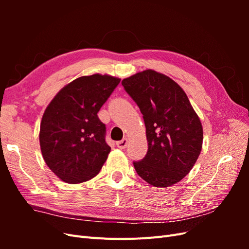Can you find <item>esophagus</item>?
Instances as JSON below:
<instances>
[{"label":"esophagus","mask_w":249,"mask_h":249,"mask_svg":"<svg viewBox=\"0 0 249 249\" xmlns=\"http://www.w3.org/2000/svg\"><path fill=\"white\" fill-rule=\"evenodd\" d=\"M116 145H117L118 148H122V149L125 148L126 145H127V139L124 138V139H123V140L117 141V142H116Z\"/></svg>","instance_id":"obj_1"}]
</instances>
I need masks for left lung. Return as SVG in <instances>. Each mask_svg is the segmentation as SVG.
<instances>
[{
	"label": "left lung",
	"instance_id": "left-lung-1",
	"mask_svg": "<svg viewBox=\"0 0 249 249\" xmlns=\"http://www.w3.org/2000/svg\"><path fill=\"white\" fill-rule=\"evenodd\" d=\"M124 90L139 107L148 149L134 167L155 187L177 184L190 172L202 146V125L180 86L152 70L124 79Z\"/></svg>",
	"mask_w": 249,
	"mask_h": 249
}]
</instances>
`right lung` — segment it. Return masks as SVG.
<instances>
[{
	"instance_id": "obj_1",
	"label": "right lung",
	"mask_w": 249,
	"mask_h": 249,
	"mask_svg": "<svg viewBox=\"0 0 249 249\" xmlns=\"http://www.w3.org/2000/svg\"><path fill=\"white\" fill-rule=\"evenodd\" d=\"M119 82L108 74L80 77L60 90L44 111L39 132L42 157L63 182H86L106 162L111 147L97 112Z\"/></svg>"
}]
</instances>
